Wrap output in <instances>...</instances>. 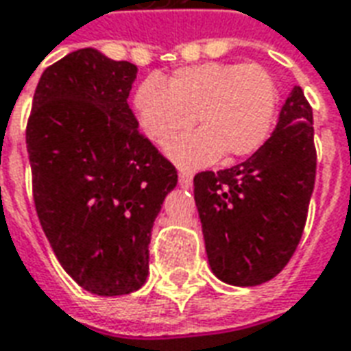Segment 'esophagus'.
I'll return each instance as SVG.
<instances>
[{
    "label": "esophagus",
    "instance_id": "obj_1",
    "mask_svg": "<svg viewBox=\"0 0 351 351\" xmlns=\"http://www.w3.org/2000/svg\"><path fill=\"white\" fill-rule=\"evenodd\" d=\"M178 184L182 186V188H190L191 184H193V176L188 171H180V175H178Z\"/></svg>",
    "mask_w": 351,
    "mask_h": 351
}]
</instances>
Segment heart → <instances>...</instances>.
I'll return each instance as SVG.
<instances>
[{"instance_id": "1", "label": "heart", "mask_w": 351, "mask_h": 351, "mask_svg": "<svg viewBox=\"0 0 351 351\" xmlns=\"http://www.w3.org/2000/svg\"><path fill=\"white\" fill-rule=\"evenodd\" d=\"M276 82L259 64H208L180 67L165 82L145 80L135 93L141 130L156 145H167L193 125L199 131L169 146L182 167L197 169L220 156L235 160L258 150L271 130Z\"/></svg>"}]
</instances>
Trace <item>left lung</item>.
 Wrapping results in <instances>:
<instances>
[{
    "mask_svg": "<svg viewBox=\"0 0 351 351\" xmlns=\"http://www.w3.org/2000/svg\"><path fill=\"white\" fill-rule=\"evenodd\" d=\"M314 180L312 107L302 88L293 86L263 146L239 165L193 178L214 274L233 286L274 278L301 241Z\"/></svg>",
    "mask_w": 351,
    "mask_h": 351,
    "instance_id": "obj_1",
    "label": "left lung"
}]
</instances>
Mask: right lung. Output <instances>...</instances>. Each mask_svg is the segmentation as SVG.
Here are the masks:
<instances>
[{"label":"right lung","instance_id":"obj_1","mask_svg":"<svg viewBox=\"0 0 351 351\" xmlns=\"http://www.w3.org/2000/svg\"><path fill=\"white\" fill-rule=\"evenodd\" d=\"M137 65L93 49L49 65L26 125L35 210L58 261L86 291H137L175 165L128 105Z\"/></svg>","mask_w":351,"mask_h":351}]
</instances>
